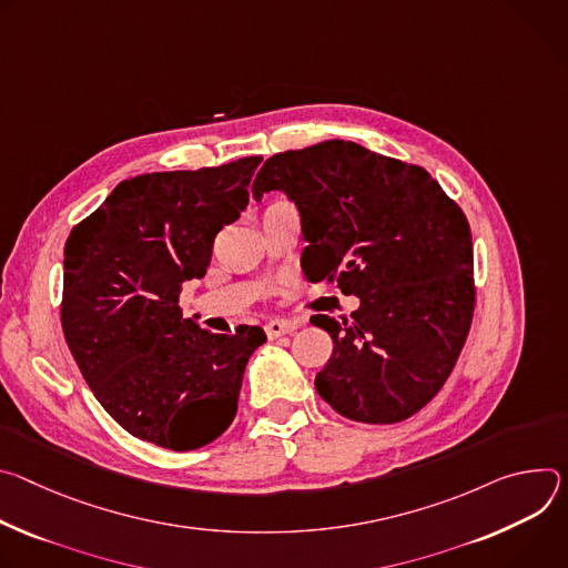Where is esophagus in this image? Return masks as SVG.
I'll return each mask as SVG.
<instances>
[{"label":"esophagus","instance_id":"obj_1","mask_svg":"<svg viewBox=\"0 0 568 568\" xmlns=\"http://www.w3.org/2000/svg\"><path fill=\"white\" fill-rule=\"evenodd\" d=\"M300 325L295 323V321H271V323H266L264 325V332H266V336L268 338H280V336H284V334H291V332H295Z\"/></svg>","mask_w":568,"mask_h":568}]
</instances>
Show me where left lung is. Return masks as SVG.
<instances>
[{
  "instance_id": "obj_1",
  "label": "left lung",
  "mask_w": 568,
  "mask_h": 568,
  "mask_svg": "<svg viewBox=\"0 0 568 568\" xmlns=\"http://www.w3.org/2000/svg\"><path fill=\"white\" fill-rule=\"evenodd\" d=\"M275 189L300 210L304 275L361 300L341 323L311 316L334 341L318 395L354 422L408 419L445 386L471 327L467 216L426 169L343 140L268 158L252 196Z\"/></svg>"
}]
</instances>
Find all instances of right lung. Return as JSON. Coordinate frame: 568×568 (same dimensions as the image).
<instances>
[{
	"label": "right lung",
	"mask_w": 568,
	"mask_h": 568,
	"mask_svg": "<svg viewBox=\"0 0 568 568\" xmlns=\"http://www.w3.org/2000/svg\"><path fill=\"white\" fill-rule=\"evenodd\" d=\"M262 158L119 182L65 243L60 323L105 413L164 449L210 445L234 419L250 354L266 334H212L182 318V284L201 280L214 239L247 205Z\"/></svg>",
	"instance_id": "add662e5"
}]
</instances>
